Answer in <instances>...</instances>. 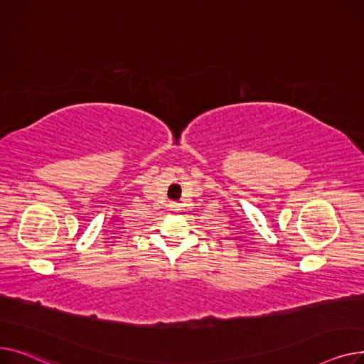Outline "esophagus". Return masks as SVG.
I'll list each match as a JSON object with an SVG mask.
<instances>
[{
  "mask_svg": "<svg viewBox=\"0 0 364 364\" xmlns=\"http://www.w3.org/2000/svg\"><path fill=\"white\" fill-rule=\"evenodd\" d=\"M170 207H172V208H173V210H178V208H179V204H176V203H173V204H172V205H170Z\"/></svg>",
  "mask_w": 364,
  "mask_h": 364,
  "instance_id": "1",
  "label": "esophagus"
}]
</instances>
